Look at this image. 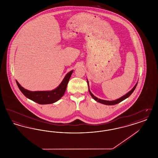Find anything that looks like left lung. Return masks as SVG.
Instances as JSON below:
<instances>
[{
    "label": "left lung",
    "instance_id": "left-lung-1",
    "mask_svg": "<svg viewBox=\"0 0 158 158\" xmlns=\"http://www.w3.org/2000/svg\"><path fill=\"white\" fill-rule=\"evenodd\" d=\"M87 82H88V88H89V94H90L91 97L93 98V99H94V100H95L96 101H97L98 102L101 103V104H104V105H115V104H118L119 102H120L121 101H123V100H124V99H126V98H127L129 96H130L131 94L133 92V91L135 90V88H136V86H137V83H136L135 86L133 88V89H132L131 90H130L128 93H127L126 94H125L124 95H123V97H121V98H118V99H115V100H114V101H106V100H104V99H99V98L96 97L95 96H94V95L92 94V92H90V89H89V82H88V79H87Z\"/></svg>",
    "mask_w": 158,
    "mask_h": 158
}]
</instances>
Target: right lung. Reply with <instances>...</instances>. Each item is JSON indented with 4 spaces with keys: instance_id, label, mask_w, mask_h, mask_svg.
I'll use <instances>...</instances> for the list:
<instances>
[{
    "instance_id": "1",
    "label": "right lung",
    "mask_w": 158,
    "mask_h": 158,
    "mask_svg": "<svg viewBox=\"0 0 158 158\" xmlns=\"http://www.w3.org/2000/svg\"><path fill=\"white\" fill-rule=\"evenodd\" d=\"M73 72V70H71L68 73L60 85L52 90L30 91L23 88L17 81L16 82L19 89L27 98L39 104H50L57 102L64 95Z\"/></svg>"
}]
</instances>
